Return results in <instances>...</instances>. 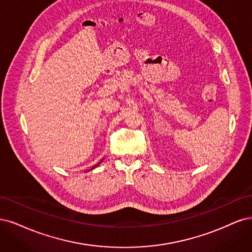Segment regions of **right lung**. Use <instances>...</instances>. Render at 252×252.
Wrapping results in <instances>:
<instances>
[{"instance_id": "obj_1", "label": "right lung", "mask_w": 252, "mask_h": 252, "mask_svg": "<svg viewBox=\"0 0 252 252\" xmlns=\"http://www.w3.org/2000/svg\"><path fill=\"white\" fill-rule=\"evenodd\" d=\"M97 165H98V164H96V165H94V166H93V167H92V168H91V169H93V168H95V167H96V166H97Z\"/></svg>"}]
</instances>
